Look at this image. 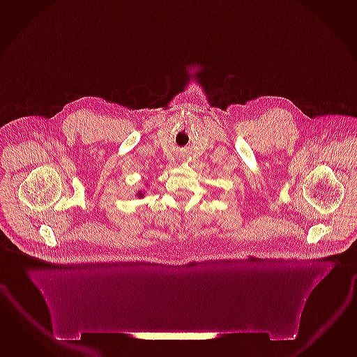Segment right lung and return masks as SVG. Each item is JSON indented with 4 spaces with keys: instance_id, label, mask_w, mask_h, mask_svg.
Listing matches in <instances>:
<instances>
[{
    "instance_id": "obj_1",
    "label": "right lung",
    "mask_w": 357,
    "mask_h": 357,
    "mask_svg": "<svg viewBox=\"0 0 357 357\" xmlns=\"http://www.w3.org/2000/svg\"><path fill=\"white\" fill-rule=\"evenodd\" d=\"M137 195H138V197H143V196H144V193H143L142 191L138 192Z\"/></svg>"
}]
</instances>
